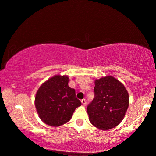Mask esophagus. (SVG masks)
Listing matches in <instances>:
<instances>
[{"mask_svg": "<svg viewBox=\"0 0 156 156\" xmlns=\"http://www.w3.org/2000/svg\"><path fill=\"white\" fill-rule=\"evenodd\" d=\"M81 102H82V105H84V106H86V105H87V101H86L85 99H83V100H81Z\"/></svg>", "mask_w": 156, "mask_h": 156, "instance_id": "esophagus-1", "label": "esophagus"}]
</instances>
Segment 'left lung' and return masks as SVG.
Wrapping results in <instances>:
<instances>
[{
    "instance_id": "1",
    "label": "left lung",
    "mask_w": 156,
    "mask_h": 156,
    "mask_svg": "<svg viewBox=\"0 0 156 156\" xmlns=\"http://www.w3.org/2000/svg\"><path fill=\"white\" fill-rule=\"evenodd\" d=\"M94 97L87 111L90 122L97 128L108 130L118 126L129 106L128 92L120 81L107 76L94 81Z\"/></svg>"
}]
</instances>
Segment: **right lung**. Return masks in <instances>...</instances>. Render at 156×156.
<instances>
[{
  "instance_id": "add662e5",
  "label": "right lung",
  "mask_w": 156,
  "mask_h": 156,
  "mask_svg": "<svg viewBox=\"0 0 156 156\" xmlns=\"http://www.w3.org/2000/svg\"><path fill=\"white\" fill-rule=\"evenodd\" d=\"M67 76L55 75L44 82L35 97V106L45 124L58 127L71 120L75 109L82 103L74 89L68 85Z\"/></svg>"
}]
</instances>
